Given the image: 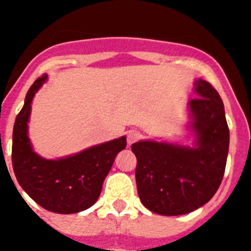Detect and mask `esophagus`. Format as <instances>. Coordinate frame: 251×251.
I'll return each mask as SVG.
<instances>
[{
    "label": "esophagus",
    "instance_id": "34e87169",
    "mask_svg": "<svg viewBox=\"0 0 251 251\" xmlns=\"http://www.w3.org/2000/svg\"><path fill=\"white\" fill-rule=\"evenodd\" d=\"M141 138V133L137 132V130H129L127 132V143L128 145H133V143H136L137 141H139Z\"/></svg>",
    "mask_w": 251,
    "mask_h": 251
}]
</instances>
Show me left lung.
Listing matches in <instances>:
<instances>
[{
	"mask_svg": "<svg viewBox=\"0 0 251 251\" xmlns=\"http://www.w3.org/2000/svg\"><path fill=\"white\" fill-rule=\"evenodd\" d=\"M194 90L199 98L187 104L192 147L150 139L132 145L138 196L158 215L195 211L211 200L223 181L230 141L224 103L202 79L194 81Z\"/></svg>",
	"mask_w": 251,
	"mask_h": 251,
	"instance_id": "left-lung-1",
	"label": "left lung"
}]
</instances>
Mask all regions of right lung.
I'll return each instance as SVG.
<instances>
[{
  "mask_svg": "<svg viewBox=\"0 0 251 251\" xmlns=\"http://www.w3.org/2000/svg\"><path fill=\"white\" fill-rule=\"evenodd\" d=\"M48 75L30 86L25 104L17 114L12 133V167L17 182L41 207L56 214H76L98 200L103 182L127 138L93 146L72 156L46 159L39 156L28 138V121L35 94Z\"/></svg>",
  "mask_w": 251,
  "mask_h": 251,
  "instance_id": "right-lung-1",
  "label": "right lung"
}]
</instances>
